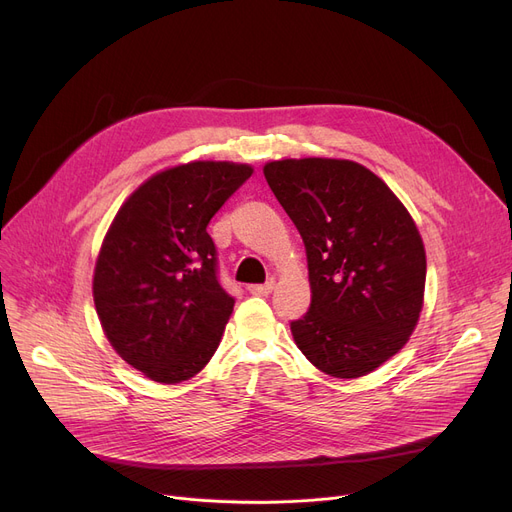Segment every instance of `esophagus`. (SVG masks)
<instances>
[{"label": "esophagus", "instance_id": "1", "mask_svg": "<svg viewBox=\"0 0 512 512\" xmlns=\"http://www.w3.org/2000/svg\"><path fill=\"white\" fill-rule=\"evenodd\" d=\"M274 288H276V282L270 280V282H265V284H251L249 292L257 294V297H267V294H270Z\"/></svg>", "mask_w": 512, "mask_h": 512}]
</instances>
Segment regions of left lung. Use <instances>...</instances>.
<instances>
[{
    "label": "left lung",
    "instance_id": "obj_1",
    "mask_svg": "<svg viewBox=\"0 0 512 512\" xmlns=\"http://www.w3.org/2000/svg\"><path fill=\"white\" fill-rule=\"evenodd\" d=\"M267 184L303 236L311 307L290 324L301 353L332 378L394 357L423 307L425 249L388 184L348 159H278Z\"/></svg>",
    "mask_w": 512,
    "mask_h": 512
}]
</instances>
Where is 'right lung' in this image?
Returning <instances> with one entry per match:
<instances>
[{
	"label": "right lung",
	"instance_id": "add662e5",
	"mask_svg": "<svg viewBox=\"0 0 512 512\" xmlns=\"http://www.w3.org/2000/svg\"><path fill=\"white\" fill-rule=\"evenodd\" d=\"M253 168L191 161L157 172L107 230L93 301L114 351L159 384L197 375L220 346L234 299L218 280L207 224Z\"/></svg>",
	"mask_w": 512,
	"mask_h": 512
}]
</instances>
